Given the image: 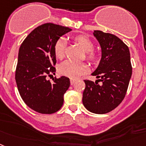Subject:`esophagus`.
Returning a JSON list of instances; mask_svg holds the SVG:
<instances>
[{
    "label": "esophagus",
    "instance_id": "34e87169",
    "mask_svg": "<svg viewBox=\"0 0 146 146\" xmlns=\"http://www.w3.org/2000/svg\"><path fill=\"white\" fill-rule=\"evenodd\" d=\"M76 82V79H70V84H73L74 83Z\"/></svg>",
    "mask_w": 146,
    "mask_h": 146
}]
</instances>
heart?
I'll list each match as a JSON object with an SVG mask.
<instances>
[{
    "label": "heart",
    "instance_id": "obj_1",
    "mask_svg": "<svg viewBox=\"0 0 146 146\" xmlns=\"http://www.w3.org/2000/svg\"><path fill=\"white\" fill-rule=\"evenodd\" d=\"M76 40L86 52H88V58L90 61H94L96 55L93 52L94 44L93 41L85 35H80L76 37ZM67 41L65 38L61 37L56 41L54 46V52L56 58L62 59L65 56V48ZM59 73L63 76L70 77L71 79H77L81 76L84 75L89 71V67L85 63H76L70 60L62 62L58 67Z\"/></svg>",
    "mask_w": 146,
    "mask_h": 146
}]
</instances>
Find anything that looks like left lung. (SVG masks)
I'll return each mask as SVG.
<instances>
[{"instance_id": "1", "label": "left lung", "mask_w": 146, "mask_h": 146, "mask_svg": "<svg viewBox=\"0 0 146 146\" xmlns=\"http://www.w3.org/2000/svg\"><path fill=\"white\" fill-rule=\"evenodd\" d=\"M94 35L101 46L102 58L91 75L99 79L95 82L84 80L82 102L90 112L103 114L116 108L125 98L132 67L129 49L120 38L100 30H94Z\"/></svg>"}]
</instances>
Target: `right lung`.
Instances as JSON below:
<instances>
[{"mask_svg": "<svg viewBox=\"0 0 146 146\" xmlns=\"http://www.w3.org/2000/svg\"><path fill=\"white\" fill-rule=\"evenodd\" d=\"M72 29L46 23L33 29L24 39L18 52L15 81L22 100L31 109L50 114L62 107L64 94L69 88L70 79L65 76H46L55 74L56 41Z\"/></svg>", "mask_w": 146, "mask_h": 146, "instance_id": "obj_1", "label": "right lung"}]
</instances>
